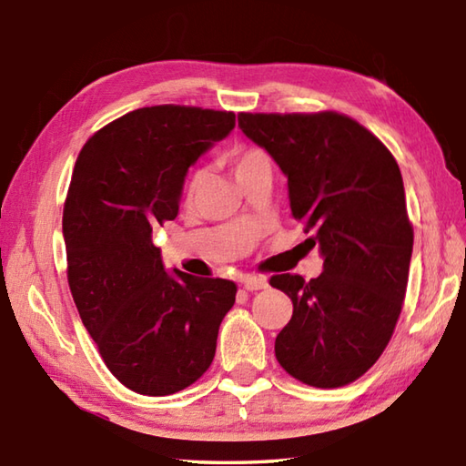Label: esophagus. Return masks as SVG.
Wrapping results in <instances>:
<instances>
[{"mask_svg": "<svg viewBox=\"0 0 466 466\" xmlns=\"http://www.w3.org/2000/svg\"><path fill=\"white\" fill-rule=\"evenodd\" d=\"M244 283V289L248 291H257V289H265L269 283H267L265 278H261V275H247V278L242 279Z\"/></svg>", "mask_w": 466, "mask_h": 466, "instance_id": "obj_1", "label": "esophagus"}]
</instances>
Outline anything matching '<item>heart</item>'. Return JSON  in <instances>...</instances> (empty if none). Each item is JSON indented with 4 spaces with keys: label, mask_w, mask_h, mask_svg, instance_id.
Wrapping results in <instances>:
<instances>
[{
    "label": "heart",
    "mask_w": 466,
    "mask_h": 466,
    "mask_svg": "<svg viewBox=\"0 0 466 466\" xmlns=\"http://www.w3.org/2000/svg\"><path fill=\"white\" fill-rule=\"evenodd\" d=\"M230 160H232V164H234V172H236V175H238L240 170H244L247 167H250V164H255V162H258V160H267V154L263 152L261 147L244 146V147H236V149H232ZM201 178H203V172H201V170H197L195 175L191 177V180H188V187H187V193H188V195L195 193V188L199 187Z\"/></svg>",
    "instance_id": "obj_1"
}]
</instances>
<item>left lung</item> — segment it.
<instances>
[{
    "instance_id": "1",
    "label": "left lung",
    "mask_w": 466,
    "mask_h": 466,
    "mask_svg": "<svg viewBox=\"0 0 466 466\" xmlns=\"http://www.w3.org/2000/svg\"><path fill=\"white\" fill-rule=\"evenodd\" d=\"M238 125L279 164L291 214L325 257L317 279H269L294 304L275 358L317 389L358 380L389 345L407 291L413 226L399 164L372 131L335 110L240 113Z\"/></svg>"
}]
</instances>
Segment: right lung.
I'll list each match as a JSON object with an SVG mask.
<instances>
[{
  "instance_id": "add662e5",
  "label": "right lung",
  "mask_w": 466,
  "mask_h": 466,
  "mask_svg": "<svg viewBox=\"0 0 466 466\" xmlns=\"http://www.w3.org/2000/svg\"><path fill=\"white\" fill-rule=\"evenodd\" d=\"M230 110H131L86 141L63 208L67 281L100 358L147 397L191 386L216 356L236 283L167 273L152 232L178 214L187 170L234 129Z\"/></svg>"
}]
</instances>
